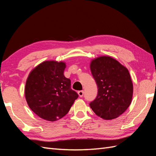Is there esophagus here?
<instances>
[{
	"label": "esophagus",
	"mask_w": 156,
	"mask_h": 156,
	"mask_svg": "<svg viewBox=\"0 0 156 156\" xmlns=\"http://www.w3.org/2000/svg\"><path fill=\"white\" fill-rule=\"evenodd\" d=\"M78 94L80 97H83L84 95V91L83 90H79L78 91Z\"/></svg>",
	"instance_id": "obj_1"
}]
</instances>
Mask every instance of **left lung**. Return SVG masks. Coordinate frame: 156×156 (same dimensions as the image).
<instances>
[{
  "instance_id": "8db88e82",
  "label": "left lung",
  "mask_w": 156,
  "mask_h": 156,
  "mask_svg": "<svg viewBox=\"0 0 156 156\" xmlns=\"http://www.w3.org/2000/svg\"><path fill=\"white\" fill-rule=\"evenodd\" d=\"M98 91L90 107L105 120L119 117L127 110L133 96V83L127 69L109 56H100L90 64Z\"/></svg>"
}]
</instances>
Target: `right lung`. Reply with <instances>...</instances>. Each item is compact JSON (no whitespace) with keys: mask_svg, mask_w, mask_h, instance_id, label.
<instances>
[{"mask_svg":"<svg viewBox=\"0 0 156 156\" xmlns=\"http://www.w3.org/2000/svg\"><path fill=\"white\" fill-rule=\"evenodd\" d=\"M65 63L45 61L30 73L25 98L30 109L44 120L53 122L69 112L79 95L64 75Z\"/></svg>","mask_w":156,"mask_h":156,"instance_id":"obj_1","label":"right lung"}]
</instances>
